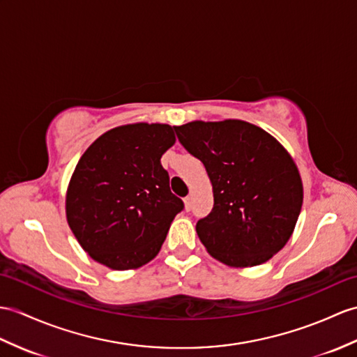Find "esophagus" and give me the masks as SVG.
Returning <instances> with one entry per match:
<instances>
[{
	"mask_svg": "<svg viewBox=\"0 0 357 357\" xmlns=\"http://www.w3.org/2000/svg\"><path fill=\"white\" fill-rule=\"evenodd\" d=\"M184 206H185V211L192 210V196H187V197L184 199Z\"/></svg>",
	"mask_w": 357,
	"mask_h": 357,
	"instance_id": "esophagus-1",
	"label": "esophagus"
}]
</instances>
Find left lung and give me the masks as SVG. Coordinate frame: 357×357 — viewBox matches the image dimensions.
<instances>
[{
	"instance_id": "obj_1",
	"label": "left lung",
	"mask_w": 357,
	"mask_h": 357,
	"mask_svg": "<svg viewBox=\"0 0 357 357\" xmlns=\"http://www.w3.org/2000/svg\"><path fill=\"white\" fill-rule=\"evenodd\" d=\"M175 130L213 185V210L196 223L206 252L229 268L271 260L291 238L303 205L292 155L269 132L243 120H196Z\"/></svg>"
}]
</instances>
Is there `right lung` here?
<instances>
[{"mask_svg":"<svg viewBox=\"0 0 357 357\" xmlns=\"http://www.w3.org/2000/svg\"><path fill=\"white\" fill-rule=\"evenodd\" d=\"M176 143L164 123H132L105 132L74 169L66 222L91 259L114 271L137 269L158 255L176 214L161 156Z\"/></svg>","mask_w":357,"mask_h":357,"instance_id":"right-lung-1","label":"right lung"}]
</instances>
